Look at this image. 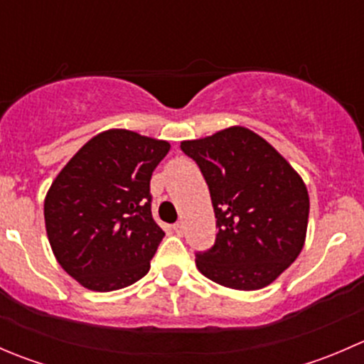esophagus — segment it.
Here are the masks:
<instances>
[{"label":"esophagus","instance_id":"obj_1","mask_svg":"<svg viewBox=\"0 0 364 364\" xmlns=\"http://www.w3.org/2000/svg\"><path fill=\"white\" fill-rule=\"evenodd\" d=\"M172 229H174V232L178 234V236H183V232H185V225H183V222L174 223V227H172Z\"/></svg>","mask_w":364,"mask_h":364}]
</instances>
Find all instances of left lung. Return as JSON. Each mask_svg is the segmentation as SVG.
<instances>
[{
    "label": "left lung",
    "mask_w": 364,
    "mask_h": 364,
    "mask_svg": "<svg viewBox=\"0 0 364 364\" xmlns=\"http://www.w3.org/2000/svg\"><path fill=\"white\" fill-rule=\"evenodd\" d=\"M181 151L203 172L218 227L215 245L196 253L199 271L236 291L269 285L303 250L310 199L301 176L245 127L183 141Z\"/></svg>",
    "instance_id": "1"
}]
</instances>
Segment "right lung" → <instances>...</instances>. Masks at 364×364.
I'll return each instance as SVG.
<instances>
[{"mask_svg":"<svg viewBox=\"0 0 364 364\" xmlns=\"http://www.w3.org/2000/svg\"><path fill=\"white\" fill-rule=\"evenodd\" d=\"M167 141L107 130L87 141L56 176L43 203L58 262L82 287L111 292L141 280L164 230L151 215L149 181Z\"/></svg>","mask_w":364,"mask_h":364,"instance_id":"1","label":"right lung"}]
</instances>
